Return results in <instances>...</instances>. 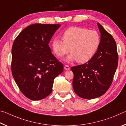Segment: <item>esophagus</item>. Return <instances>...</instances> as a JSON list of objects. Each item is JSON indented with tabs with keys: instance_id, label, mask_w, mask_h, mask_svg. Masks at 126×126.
<instances>
[{
	"instance_id": "1",
	"label": "esophagus",
	"mask_w": 126,
	"mask_h": 126,
	"mask_svg": "<svg viewBox=\"0 0 126 126\" xmlns=\"http://www.w3.org/2000/svg\"><path fill=\"white\" fill-rule=\"evenodd\" d=\"M64 69L65 70H69L70 69V67H69V65H64Z\"/></svg>"
}]
</instances>
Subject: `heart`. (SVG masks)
<instances>
[{"label": "heart", "mask_w": 126, "mask_h": 126, "mask_svg": "<svg viewBox=\"0 0 126 126\" xmlns=\"http://www.w3.org/2000/svg\"><path fill=\"white\" fill-rule=\"evenodd\" d=\"M63 41L54 39L52 44L53 53L63 57L69 52L67 61L76 60L80 63H86L94 56L101 45V38L98 32L82 27H73L67 29L62 35Z\"/></svg>", "instance_id": "heart-1"}]
</instances>
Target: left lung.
<instances>
[{"mask_svg": "<svg viewBox=\"0 0 126 126\" xmlns=\"http://www.w3.org/2000/svg\"><path fill=\"white\" fill-rule=\"evenodd\" d=\"M97 25L101 42L97 53L86 63L71 67L74 91L84 99L95 98L104 94L112 84L118 65L116 41L99 23Z\"/></svg>", "mask_w": 126, "mask_h": 126, "instance_id": "obj_1", "label": "left lung"}]
</instances>
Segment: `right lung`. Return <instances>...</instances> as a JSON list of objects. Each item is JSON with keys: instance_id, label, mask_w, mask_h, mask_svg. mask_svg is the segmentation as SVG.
<instances>
[{"instance_id": "1", "label": "right lung", "mask_w": 126, "mask_h": 126, "mask_svg": "<svg viewBox=\"0 0 126 126\" xmlns=\"http://www.w3.org/2000/svg\"><path fill=\"white\" fill-rule=\"evenodd\" d=\"M60 27V24H31L21 32L13 44V77L21 92L33 101L49 95L54 78L63 71V64L53 55L49 46Z\"/></svg>"}]
</instances>
